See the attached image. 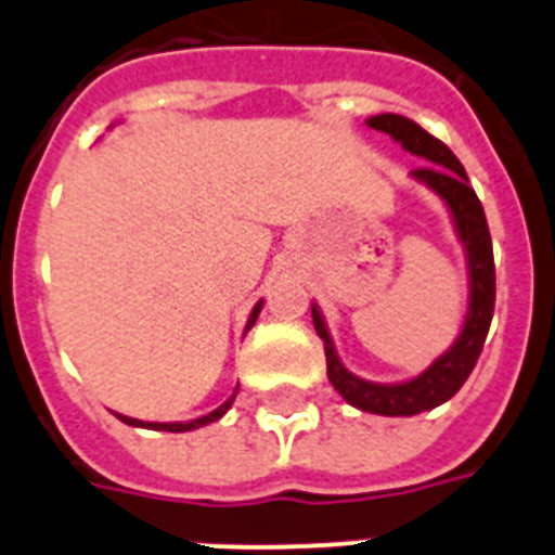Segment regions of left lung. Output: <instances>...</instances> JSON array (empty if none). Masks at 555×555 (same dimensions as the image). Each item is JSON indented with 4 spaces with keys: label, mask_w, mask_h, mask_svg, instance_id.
I'll list each match as a JSON object with an SVG mask.
<instances>
[{
    "label": "left lung",
    "mask_w": 555,
    "mask_h": 555,
    "mask_svg": "<svg viewBox=\"0 0 555 555\" xmlns=\"http://www.w3.org/2000/svg\"><path fill=\"white\" fill-rule=\"evenodd\" d=\"M370 127L380 132H389L397 144H403L411 155H420L428 164L411 171V178L428 185L439 197L448 203L450 214H453L455 230L459 238L467 249V269H469V308L467 320L461 327V336L455 338V345L450 347L444 356H439L423 375H416L414 380L405 384H372L364 377L352 375L345 370V364L338 361L336 350H333L331 333H327L322 313L317 306H311L313 327L325 341V358H327V377H331L333 389L345 397L347 403L356 405L370 414L384 416H414L423 411L436 409V405L448 403L450 397L464 386L469 372L478 364V356L487 341L489 325H492L494 313V255H492V235H489L487 214L480 205L478 194L469 185L467 171L461 166V160L450 152L448 144L434 139L428 130L416 125V121L397 116V113H380L366 121Z\"/></svg>",
    "instance_id": "8db88e82"
}]
</instances>
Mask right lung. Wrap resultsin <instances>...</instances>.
<instances>
[{
  "label": "right lung",
  "instance_id": "obj_1",
  "mask_svg": "<svg viewBox=\"0 0 555 555\" xmlns=\"http://www.w3.org/2000/svg\"><path fill=\"white\" fill-rule=\"evenodd\" d=\"M261 306H263V300L258 302V306L253 308V313H249L247 331H249V327L255 325V320H258V313H261ZM235 391H238V389H235ZM233 400H235V395L230 397L228 403H222V405H219L217 411H210V414L199 416V420H191V423H141V420H132V416H125V414H116V416H119L121 423H127V425H135V428H150V430H169V434H183V430H194V428H203V425H208V423H217L219 416H224V414H228V409H230V405H233Z\"/></svg>",
  "mask_w": 555,
  "mask_h": 555
}]
</instances>
